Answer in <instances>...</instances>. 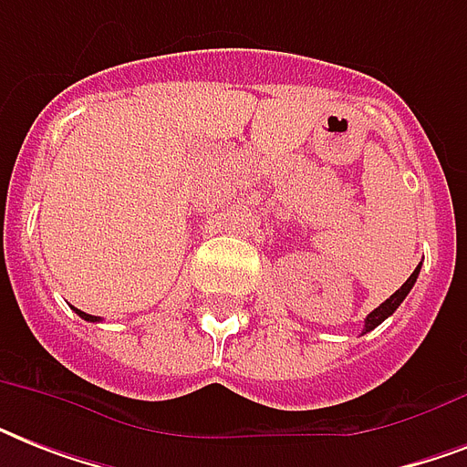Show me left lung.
<instances>
[{
  "mask_svg": "<svg viewBox=\"0 0 467 467\" xmlns=\"http://www.w3.org/2000/svg\"><path fill=\"white\" fill-rule=\"evenodd\" d=\"M420 269H421V264H420V266H417V269L412 271V276L407 278L405 284L400 285L398 291L392 293L390 298L385 300V303H380V306H378L376 310L370 312L368 317H366V322H363V334L370 332V329H376V327L380 325V322H383V319H388V317H390V315H392V312L398 310L400 303H402V300L407 298V293L412 291V285L417 284V276H420Z\"/></svg>",
  "mask_w": 467,
  "mask_h": 467,
  "instance_id": "8db88e82",
  "label": "left lung"
}]
</instances>
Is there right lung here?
<instances>
[{"label": "right lung", "instance_id": "obj_1", "mask_svg": "<svg viewBox=\"0 0 467 467\" xmlns=\"http://www.w3.org/2000/svg\"><path fill=\"white\" fill-rule=\"evenodd\" d=\"M75 312H77V315H79V317H82V319H87V322H97V319H99V317H94V315H87V312L77 310V307H75Z\"/></svg>", "mask_w": 467, "mask_h": 467}]
</instances>
